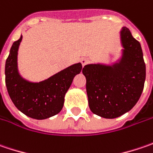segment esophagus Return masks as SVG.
I'll return each mask as SVG.
<instances>
[{"label": "esophagus", "mask_w": 153, "mask_h": 153, "mask_svg": "<svg viewBox=\"0 0 153 153\" xmlns=\"http://www.w3.org/2000/svg\"><path fill=\"white\" fill-rule=\"evenodd\" d=\"M88 62H89V59L88 58H85V57H83V58H81L80 59V62L82 64V66H85V64L88 63Z\"/></svg>", "instance_id": "34e87169"}]
</instances>
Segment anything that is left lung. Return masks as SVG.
<instances>
[{
	"label": "left lung",
	"mask_w": 153,
	"mask_h": 153,
	"mask_svg": "<svg viewBox=\"0 0 153 153\" xmlns=\"http://www.w3.org/2000/svg\"><path fill=\"white\" fill-rule=\"evenodd\" d=\"M122 53L110 63L85 65L90 110L93 114L113 119L128 112L139 101L146 80V64L140 43L128 28L120 30Z\"/></svg>",
	"instance_id": "8db88e82"
}]
</instances>
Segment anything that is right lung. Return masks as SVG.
Listing matches in <instances>:
<instances>
[{
  "instance_id": "add662e5",
  "label": "right lung",
  "mask_w": 153,
  "mask_h": 153,
  "mask_svg": "<svg viewBox=\"0 0 153 153\" xmlns=\"http://www.w3.org/2000/svg\"><path fill=\"white\" fill-rule=\"evenodd\" d=\"M22 35L13 43L6 61V85L11 100L19 111L37 120L57 115L63 107L65 95L74 78L79 74L82 65L73 64L41 81H31L24 78L19 70L18 53Z\"/></svg>"
}]
</instances>
